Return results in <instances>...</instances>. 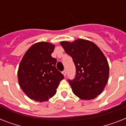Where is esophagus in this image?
Instances as JSON below:
<instances>
[{
	"instance_id": "esophagus-1",
	"label": "esophagus",
	"mask_w": 126,
	"mask_h": 126,
	"mask_svg": "<svg viewBox=\"0 0 126 126\" xmlns=\"http://www.w3.org/2000/svg\"><path fill=\"white\" fill-rule=\"evenodd\" d=\"M62 74H63V75H64V76H65V75H67V71H65V70H64V71H63V72H62Z\"/></svg>"
}]
</instances>
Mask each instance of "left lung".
<instances>
[{"mask_svg":"<svg viewBox=\"0 0 126 126\" xmlns=\"http://www.w3.org/2000/svg\"><path fill=\"white\" fill-rule=\"evenodd\" d=\"M65 52L71 56L76 67L73 80H68L75 95L90 100L101 94L109 80V66L99 47L84 39L60 42Z\"/></svg>","mask_w":126,"mask_h":126,"instance_id":"left-lung-1","label":"left lung"}]
</instances>
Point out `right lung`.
I'll use <instances>...</instances> for the list:
<instances>
[{"label": "right lung", "mask_w": 126, "mask_h": 126, "mask_svg": "<svg viewBox=\"0 0 126 126\" xmlns=\"http://www.w3.org/2000/svg\"><path fill=\"white\" fill-rule=\"evenodd\" d=\"M55 46L49 42L34 44L25 52L19 65L18 82L23 92L36 101H46L57 91L64 76L51 57Z\"/></svg>", "instance_id": "add662e5"}]
</instances>
